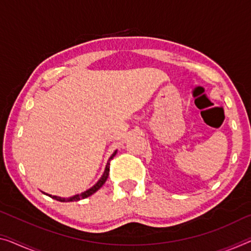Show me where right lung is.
I'll list each match as a JSON object with an SVG mask.
<instances>
[{
    "instance_id": "add662e5",
    "label": "right lung",
    "mask_w": 251,
    "mask_h": 251,
    "mask_svg": "<svg viewBox=\"0 0 251 251\" xmlns=\"http://www.w3.org/2000/svg\"><path fill=\"white\" fill-rule=\"evenodd\" d=\"M117 151L118 150H115V151L111 155V157L109 158V160H107L106 163V166H105V169H104V173L103 175L101 176V178H100L98 180V183H95L93 186H92L91 188H88V190L84 191L83 193H80V194H76V195H73L71 196V198H60V196H56V195H50V194H47V193L44 192V194L50 196V198L56 200V201H59V202H74V201H79V200H83V199H86L88 198V196H91L92 194H94V193L96 191H99L100 188H101L104 183L106 182L107 177H109V172H110V160L112 159V158L117 155Z\"/></svg>"
}]
</instances>
